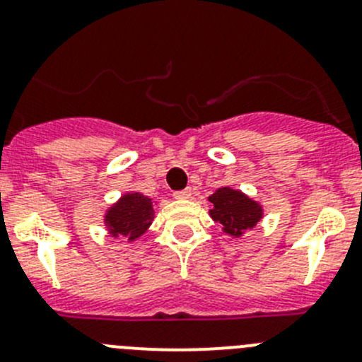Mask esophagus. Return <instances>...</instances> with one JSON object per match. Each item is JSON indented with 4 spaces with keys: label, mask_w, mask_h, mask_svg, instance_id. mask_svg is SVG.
I'll list each match as a JSON object with an SVG mask.
<instances>
[{
    "label": "esophagus",
    "mask_w": 362,
    "mask_h": 362,
    "mask_svg": "<svg viewBox=\"0 0 362 362\" xmlns=\"http://www.w3.org/2000/svg\"><path fill=\"white\" fill-rule=\"evenodd\" d=\"M173 196L177 199H189L192 196V189L187 187V189H182V191H175Z\"/></svg>",
    "instance_id": "esophagus-1"
}]
</instances>
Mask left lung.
<instances>
[{
	"instance_id": "obj_1",
	"label": "left lung",
	"mask_w": 362,
	"mask_h": 362,
	"mask_svg": "<svg viewBox=\"0 0 362 362\" xmlns=\"http://www.w3.org/2000/svg\"><path fill=\"white\" fill-rule=\"evenodd\" d=\"M208 202L214 204L210 210L211 218L233 236H242L245 229L254 228L262 217L261 206L235 189H217Z\"/></svg>"
}]
</instances>
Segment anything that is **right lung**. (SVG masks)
I'll return each instance as SVG.
<instances>
[{
  "label": "right lung",
  "instance_id": "add662e5",
  "mask_svg": "<svg viewBox=\"0 0 362 362\" xmlns=\"http://www.w3.org/2000/svg\"><path fill=\"white\" fill-rule=\"evenodd\" d=\"M154 218L152 202L144 194H124L120 202L108 210L105 222L113 236L134 240L147 231Z\"/></svg>",
  "mask_w": 362,
  "mask_h": 362
}]
</instances>
